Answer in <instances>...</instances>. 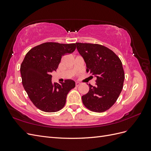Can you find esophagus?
Returning <instances> with one entry per match:
<instances>
[{
    "label": "esophagus",
    "instance_id": "obj_1",
    "mask_svg": "<svg viewBox=\"0 0 151 151\" xmlns=\"http://www.w3.org/2000/svg\"><path fill=\"white\" fill-rule=\"evenodd\" d=\"M80 84H81V83H79V82H76V86L77 87H78Z\"/></svg>",
    "mask_w": 151,
    "mask_h": 151
}]
</instances>
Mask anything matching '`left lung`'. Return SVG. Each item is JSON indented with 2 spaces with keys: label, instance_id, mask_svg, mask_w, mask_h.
Listing matches in <instances>:
<instances>
[{
  "label": "left lung",
  "instance_id": "1",
  "mask_svg": "<svg viewBox=\"0 0 151 151\" xmlns=\"http://www.w3.org/2000/svg\"><path fill=\"white\" fill-rule=\"evenodd\" d=\"M87 72L96 77V86L82 96L84 106L95 112H103L115 104L123 89L124 70L120 59L112 50L98 44L76 43Z\"/></svg>",
  "mask_w": 151,
  "mask_h": 151
}]
</instances>
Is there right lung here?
<instances>
[{"label": "right lung", "instance_id": "right-lung-1", "mask_svg": "<svg viewBox=\"0 0 151 151\" xmlns=\"http://www.w3.org/2000/svg\"><path fill=\"white\" fill-rule=\"evenodd\" d=\"M76 43L48 42L38 45L26 53L20 72L22 83L35 106L45 112H56L65 104L68 92L76 86L73 80L52 83L51 72L56 71L62 57L76 50Z\"/></svg>", "mask_w": 151, "mask_h": 151}]
</instances>
